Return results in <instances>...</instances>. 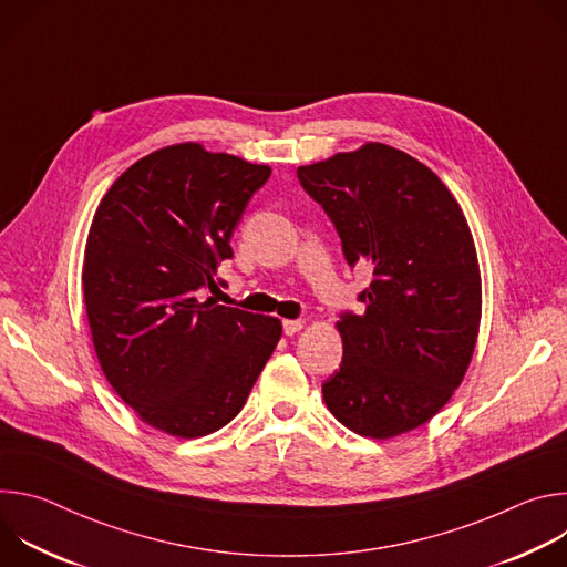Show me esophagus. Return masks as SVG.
I'll use <instances>...</instances> for the list:
<instances>
[{"instance_id":"1","label":"esophagus","mask_w":567,"mask_h":567,"mask_svg":"<svg viewBox=\"0 0 567 567\" xmlns=\"http://www.w3.org/2000/svg\"><path fill=\"white\" fill-rule=\"evenodd\" d=\"M282 330L287 337H293L296 332L302 330V320H282Z\"/></svg>"}]
</instances>
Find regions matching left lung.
Instances as JSON below:
<instances>
[{
    "label": "left lung",
    "instance_id": "1",
    "mask_svg": "<svg viewBox=\"0 0 567 567\" xmlns=\"http://www.w3.org/2000/svg\"><path fill=\"white\" fill-rule=\"evenodd\" d=\"M296 175L332 219L348 265H372L365 311L337 322L343 361L322 399L363 437L413 431L451 399L475 350L482 285L464 213L433 171L383 143Z\"/></svg>",
    "mask_w": 567,
    "mask_h": 567
}]
</instances>
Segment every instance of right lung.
<instances>
[{
    "instance_id": "right-lung-1",
    "label": "right lung",
    "mask_w": 567,
    "mask_h": 567,
    "mask_svg": "<svg viewBox=\"0 0 567 567\" xmlns=\"http://www.w3.org/2000/svg\"><path fill=\"white\" fill-rule=\"evenodd\" d=\"M269 166L161 147L103 197L85 247L83 293L101 368L136 415L175 437L226 426L274 354L278 318L217 305V267Z\"/></svg>"
}]
</instances>
